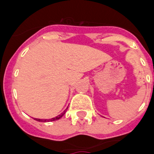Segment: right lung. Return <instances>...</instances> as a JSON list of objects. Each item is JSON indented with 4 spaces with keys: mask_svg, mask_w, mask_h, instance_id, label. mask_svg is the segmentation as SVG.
<instances>
[{
    "mask_svg": "<svg viewBox=\"0 0 154 154\" xmlns=\"http://www.w3.org/2000/svg\"><path fill=\"white\" fill-rule=\"evenodd\" d=\"M65 113H66V110H64V111L62 112L61 114H59V115L54 117V118H53V119H34L36 120V121H39V122H49V121H55V120H57V119H61V118L64 115Z\"/></svg>",
    "mask_w": 154,
    "mask_h": 154,
    "instance_id": "1",
    "label": "right lung"
}]
</instances>
